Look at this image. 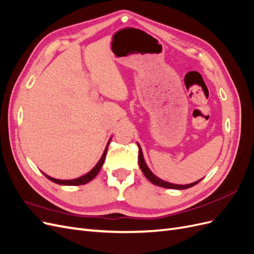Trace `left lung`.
<instances>
[{"label":"left lung","mask_w":254,"mask_h":254,"mask_svg":"<svg viewBox=\"0 0 254 254\" xmlns=\"http://www.w3.org/2000/svg\"><path fill=\"white\" fill-rule=\"evenodd\" d=\"M137 146H139V165L141 167V170L143 172V174L145 175L146 178H147L151 183L156 184V186H159V187H162V188H165V189H174V190H184V189H189V188H191L194 187L195 184H197L200 180H198L196 182H193L190 184H186V186H179V184H174V183H170V182H166V181H163L162 179L158 178L157 176L153 175L151 173V171L148 168V166L146 165L145 161H144V158H143V152H142V149L140 147V145L137 144Z\"/></svg>","instance_id":"left-lung-1"}]
</instances>
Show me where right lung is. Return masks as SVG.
I'll return each mask as SVG.
<instances>
[{"instance_id": "right-lung-1", "label": "right lung", "mask_w": 254, "mask_h": 254, "mask_svg": "<svg viewBox=\"0 0 254 254\" xmlns=\"http://www.w3.org/2000/svg\"><path fill=\"white\" fill-rule=\"evenodd\" d=\"M109 143H110V141L108 142V145L106 146V149H105V151H104V153H103L102 158L99 159L97 164L93 167V170H91L88 174L79 177V178L73 179V180H59V179L52 178V177H50V176L44 174L45 177H47V178H48L49 180H51V181H53V182H55V183H57V184H61V186H81V184H86V183L90 182L92 179L95 178L96 175L98 174V172L101 171V168H102V166H103V164H104V162H105L106 153H107V149H108Z\"/></svg>"}]
</instances>
